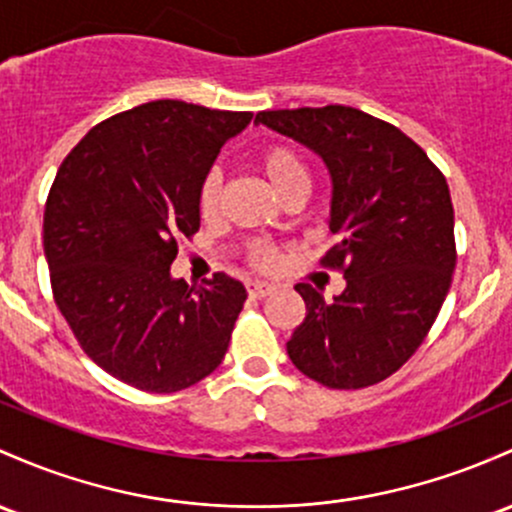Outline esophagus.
Returning <instances> with one entry per match:
<instances>
[{
    "label": "esophagus",
    "mask_w": 512,
    "mask_h": 512,
    "mask_svg": "<svg viewBox=\"0 0 512 512\" xmlns=\"http://www.w3.org/2000/svg\"><path fill=\"white\" fill-rule=\"evenodd\" d=\"M274 289H277V286L269 282H247V294H250L252 299H265V296L272 294Z\"/></svg>",
    "instance_id": "esophagus-1"
}]
</instances>
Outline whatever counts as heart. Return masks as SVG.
I'll return each mask as SVG.
<instances>
[{
	"label": "heart",
	"instance_id": "heart-1",
	"mask_svg": "<svg viewBox=\"0 0 512 512\" xmlns=\"http://www.w3.org/2000/svg\"><path fill=\"white\" fill-rule=\"evenodd\" d=\"M257 170L265 174L269 187L279 194L294 192V189L311 187V167L299 150L286 143H269L255 157ZM221 201V177L218 172H209L199 187V211L201 216H213ZM250 262L260 269H274L279 265V252L269 245H255L250 250Z\"/></svg>",
	"mask_w": 512,
	"mask_h": 512
}]
</instances>
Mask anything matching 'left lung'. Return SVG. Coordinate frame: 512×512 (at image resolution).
I'll list each match as a JSON object with an SVG mask.
<instances>
[{
	"mask_svg": "<svg viewBox=\"0 0 512 512\" xmlns=\"http://www.w3.org/2000/svg\"><path fill=\"white\" fill-rule=\"evenodd\" d=\"M323 157L333 179L330 247L345 291L325 301L301 282L306 318L286 342L294 367L328 389H364L403 367L435 323L457 265L445 174L391 123L352 106L260 111Z\"/></svg>",
	"mask_w": 512,
	"mask_h": 512,
	"instance_id": "left-lung-1",
	"label": "left lung"
}]
</instances>
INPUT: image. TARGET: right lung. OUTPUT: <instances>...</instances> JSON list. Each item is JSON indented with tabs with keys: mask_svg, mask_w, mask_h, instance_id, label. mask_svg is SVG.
I'll return each instance as SVG.
<instances>
[{
	"mask_svg": "<svg viewBox=\"0 0 512 512\" xmlns=\"http://www.w3.org/2000/svg\"><path fill=\"white\" fill-rule=\"evenodd\" d=\"M250 111L157 99L101 121L60 165L43 213L55 303L94 364L133 389L174 393L223 362L247 299L218 272L172 279L199 230V187Z\"/></svg>",
	"mask_w": 512,
	"mask_h": 512,
	"instance_id": "1",
	"label": "right lung"
}]
</instances>
